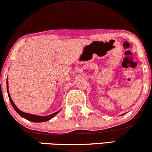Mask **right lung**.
Instances as JSON below:
<instances>
[{"mask_svg":"<svg viewBox=\"0 0 152 152\" xmlns=\"http://www.w3.org/2000/svg\"><path fill=\"white\" fill-rule=\"evenodd\" d=\"M7 94H8L9 100H10V104L12 106V107L14 108V109L15 110V111L19 114V115L21 116V117L27 119L29 121L34 122V123H42V122L48 121H49L50 119H51L52 118H53L54 116H56V115H57V114L60 111V110H58V111L56 112V113H54L53 114H50V115H47V116H39V115H34V114L24 113V112L20 110L18 107H17V106H15V104H14V102H13V101L12 100V99H11L10 93H9V91H8V82L7 81Z\"/></svg>","mask_w":152,"mask_h":152,"instance_id":"1","label":"right lung"}]
</instances>
